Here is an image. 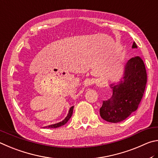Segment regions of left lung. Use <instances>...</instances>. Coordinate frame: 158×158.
Masks as SVG:
<instances>
[{
    "label": "left lung",
    "mask_w": 158,
    "mask_h": 158,
    "mask_svg": "<svg viewBox=\"0 0 158 158\" xmlns=\"http://www.w3.org/2000/svg\"><path fill=\"white\" fill-rule=\"evenodd\" d=\"M132 48H137L135 42ZM146 82L147 74L143 61L139 56L132 57L125 65L122 81L117 85H110L112 96L103 101L100 108L101 118L111 123L120 122L128 118L137 110Z\"/></svg>",
    "instance_id": "obj_1"
}]
</instances>
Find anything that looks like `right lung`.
<instances>
[{
  "label": "right lung",
  "instance_id": "obj_1",
  "mask_svg": "<svg viewBox=\"0 0 158 158\" xmlns=\"http://www.w3.org/2000/svg\"><path fill=\"white\" fill-rule=\"evenodd\" d=\"M73 106H72L70 109H69V111L67 116H66V117L64 119L63 121H60V122L57 123H55V124H52V125H50L48 126H45L44 127V128H58V127H60L62 126H64V124H66L67 123V121L70 119V118L71 117L72 114H73Z\"/></svg>",
  "mask_w": 158,
  "mask_h": 158
}]
</instances>
